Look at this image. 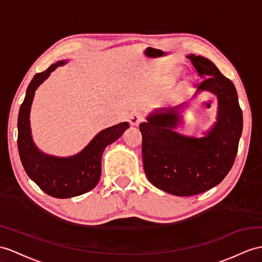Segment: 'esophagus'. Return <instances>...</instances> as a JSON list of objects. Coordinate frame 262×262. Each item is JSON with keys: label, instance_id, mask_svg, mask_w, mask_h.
I'll use <instances>...</instances> for the list:
<instances>
[{"label": "esophagus", "instance_id": "obj_1", "mask_svg": "<svg viewBox=\"0 0 262 262\" xmlns=\"http://www.w3.org/2000/svg\"><path fill=\"white\" fill-rule=\"evenodd\" d=\"M143 114L140 111H133L129 117V122L131 125H139L142 122Z\"/></svg>", "mask_w": 262, "mask_h": 262}]
</instances>
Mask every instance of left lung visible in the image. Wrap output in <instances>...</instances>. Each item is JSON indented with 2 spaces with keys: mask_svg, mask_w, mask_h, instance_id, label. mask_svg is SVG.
<instances>
[{
  "mask_svg": "<svg viewBox=\"0 0 262 262\" xmlns=\"http://www.w3.org/2000/svg\"><path fill=\"white\" fill-rule=\"evenodd\" d=\"M203 79L196 92L218 98L216 122L205 137H187L173 129L180 124L177 109L157 110L140 124L143 168L149 181L165 192L188 196L219 184L230 171L242 133V111L233 83L207 57L190 54Z\"/></svg>",
  "mask_w": 262,
  "mask_h": 262,
  "instance_id": "8db88e82",
  "label": "left lung"
}]
</instances>
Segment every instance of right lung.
Listing matches in <instances>:
<instances>
[{"label":"right lung","mask_w":262,"mask_h":262,"mask_svg":"<svg viewBox=\"0 0 262 262\" xmlns=\"http://www.w3.org/2000/svg\"><path fill=\"white\" fill-rule=\"evenodd\" d=\"M67 61H59L44 72L36 73L28 86L17 119V148L23 168L47 194L67 199L81 195L97 186L101 177V159L106 145L123 135L129 123L122 122L102 130L78 155L57 158L46 155L36 148L31 135L30 111L35 90L49 78L57 67Z\"/></svg>","instance_id":"add662e5"}]
</instances>
